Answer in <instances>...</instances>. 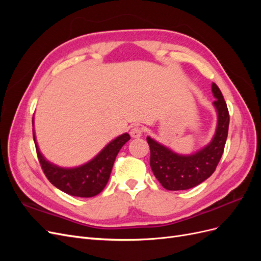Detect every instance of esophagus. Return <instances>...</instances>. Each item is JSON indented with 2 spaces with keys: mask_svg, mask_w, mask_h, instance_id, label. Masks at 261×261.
<instances>
[{
  "mask_svg": "<svg viewBox=\"0 0 261 261\" xmlns=\"http://www.w3.org/2000/svg\"><path fill=\"white\" fill-rule=\"evenodd\" d=\"M129 134H130V136L133 138H139L141 135H143V128H141L140 126H137V125L133 126Z\"/></svg>",
  "mask_w": 261,
  "mask_h": 261,
  "instance_id": "esophagus-1",
  "label": "esophagus"
}]
</instances>
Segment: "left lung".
<instances>
[{
    "label": "left lung",
    "instance_id": "obj_1",
    "mask_svg": "<svg viewBox=\"0 0 261 261\" xmlns=\"http://www.w3.org/2000/svg\"><path fill=\"white\" fill-rule=\"evenodd\" d=\"M211 89L216 98L213 107L217 111L218 123L215 136L206 147L185 155L147 137L150 147V167L156 179L168 191H184L201 184L215 172L223 154L230 115L219 87L212 83Z\"/></svg>",
    "mask_w": 261,
    "mask_h": 261
}]
</instances>
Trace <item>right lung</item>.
Wrapping results in <instances>:
<instances>
[{"mask_svg": "<svg viewBox=\"0 0 261 261\" xmlns=\"http://www.w3.org/2000/svg\"><path fill=\"white\" fill-rule=\"evenodd\" d=\"M34 126V117H33ZM130 139L127 133L113 139L87 163L75 168H61L48 161L39 150L35 129L34 140L39 162L51 184L60 191L75 197L89 198L100 194L106 187L113 168L115 158L121 148Z\"/></svg>", "mask_w": 261, "mask_h": 261, "instance_id": "right-lung-1", "label": "right lung"}]
</instances>
